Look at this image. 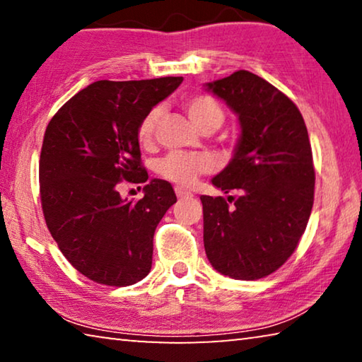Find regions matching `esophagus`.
<instances>
[{
  "instance_id": "34e87169",
  "label": "esophagus",
  "mask_w": 362,
  "mask_h": 362,
  "mask_svg": "<svg viewBox=\"0 0 362 362\" xmlns=\"http://www.w3.org/2000/svg\"><path fill=\"white\" fill-rule=\"evenodd\" d=\"M175 194H177V198H188V196H192V192H188V189H185V188H182V187H177L175 188Z\"/></svg>"
}]
</instances>
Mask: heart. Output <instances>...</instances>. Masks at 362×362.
<instances>
[{
    "instance_id": "obj_1",
    "label": "heart",
    "mask_w": 362,
    "mask_h": 362,
    "mask_svg": "<svg viewBox=\"0 0 362 362\" xmlns=\"http://www.w3.org/2000/svg\"><path fill=\"white\" fill-rule=\"evenodd\" d=\"M183 108L196 126L201 131H216L222 126L225 119L223 107L212 95L198 94L187 97L183 100ZM161 115V110L153 107L146 112L137 127V139L140 145H148L153 139L156 122ZM214 161L207 155H193V153H169V155L159 163L158 170L164 179L177 183V185H192L196 177L206 173H211Z\"/></svg>"
}]
</instances>
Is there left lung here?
<instances>
[{
  "mask_svg": "<svg viewBox=\"0 0 362 362\" xmlns=\"http://www.w3.org/2000/svg\"><path fill=\"white\" fill-rule=\"evenodd\" d=\"M204 89L230 107L241 129L230 163L211 180L241 196H201L206 255L225 276L260 279L289 259L308 223L315 196L308 131L296 103L254 73L235 71Z\"/></svg>",
  "mask_w": 362,
  "mask_h": 362,
  "instance_id": "1",
  "label": "left lung"
}]
</instances>
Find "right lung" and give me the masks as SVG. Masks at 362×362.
I'll list each match as a JSON object with an SVG mask.
<instances>
[{
    "label": "right lung",
    "instance_id": "add662e5",
    "mask_svg": "<svg viewBox=\"0 0 362 362\" xmlns=\"http://www.w3.org/2000/svg\"><path fill=\"white\" fill-rule=\"evenodd\" d=\"M182 81H95L49 121L40 158L42 214L65 259L90 281L121 287L150 273L153 235L175 193L151 179L144 198L132 202L120 198L117 183L148 180L139 122Z\"/></svg>",
    "mask_w": 362,
    "mask_h": 362
}]
</instances>
